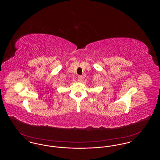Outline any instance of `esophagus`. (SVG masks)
<instances>
[{"mask_svg":"<svg viewBox=\"0 0 160 160\" xmlns=\"http://www.w3.org/2000/svg\"><path fill=\"white\" fill-rule=\"evenodd\" d=\"M77 79H78V82H82L83 77L82 76H78L77 77Z\"/></svg>","mask_w":160,"mask_h":160,"instance_id":"esophagus-1","label":"esophagus"}]
</instances>
